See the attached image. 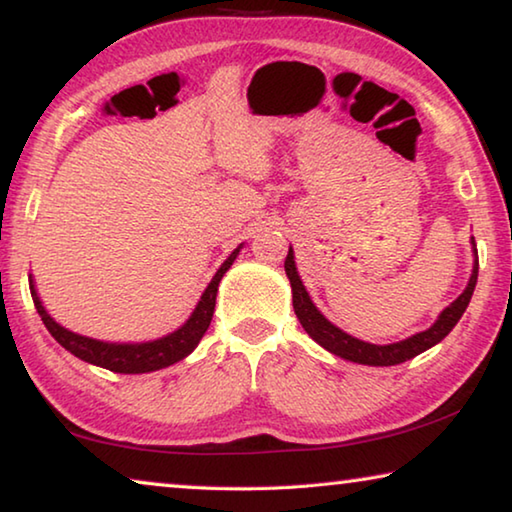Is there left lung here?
<instances>
[{
	"mask_svg": "<svg viewBox=\"0 0 512 512\" xmlns=\"http://www.w3.org/2000/svg\"><path fill=\"white\" fill-rule=\"evenodd\" d=\"M472 250H474L472 275L461 296H458L452 305L440 311L438 320L429 329L413 334L404 341L388 343V345H375V343L354 339V336L343 332V329L336 327L334 323H329V320L320 314L318 307L314 305V300L309 298L305 284L300 280V273L296 268V257H293V248H289V255L284 259V271H287V277L291 282L293 311H296V316L300 320V325L305 327V332L318 345H323L327 352L336 354V357H341L345 361L363 363V366H397V363H404L413 357H418L420 352L429 350L436 343L443 341L465 314V309L470 305L472 293L476 287V277H479V257H476L474 237H472Z\"/></svg>",
	"mask_w": 512,
	"mask_h": 512,
	"instance_id": "obj_1",
	"label": "left lung"
}]
</instances>
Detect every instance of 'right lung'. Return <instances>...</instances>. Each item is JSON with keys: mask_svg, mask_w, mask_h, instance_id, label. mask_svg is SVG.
Here are the masks:
<instances>
[{"mask_svg": "<svg viewBox=\"0 0 512 512\" xmlns=\"http://www.w3.org/2000/svg\"><path fill=\"white\" fill-rule=\"evenodd\" d=\"M241 248H244V244H239L235 250H232L230 257L225 259L219 271L214 273L212 282L207 284V289L203 291V296L198 300L192 316L185 320V325H180L176 332H171L155 341L110 343V341L90 339V336H81L72 332V329L63 327L49 316V311L45 309V305H42V300L36 291V282H33V277L29 275L33 305H36L42 323H45V327L49 329V334L54 336V339L63 345L67 352H72L74 357H79L81 361L112 370V372H121V375H142V372H153V370L167 368L171 363L183 361L187 354H192L196 350L198 341L203 339V334L212 323L216 291H219L221 277L232 266V262H235Z\"/></svg>", "mask_w": 512, "mask_h": 512, "instance_id": "obj_1", "label": "right lung"}]
</instances>
